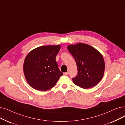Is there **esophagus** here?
Here are the masks:
<instances>
[{"label":"esophagus","instance_id":"obj_1","mask_svg":"<svg viewBox=\"0 0 125 125\" xmlns=\"http://www.w3.org/2000/svg\"><path fill=\"white\" fill-rule=\"evenodd\" d=\"M68 72H65V73H63V74H64V75H68Z\"/></svg>","mask_w":125,"mask_h":125}]
</instances>
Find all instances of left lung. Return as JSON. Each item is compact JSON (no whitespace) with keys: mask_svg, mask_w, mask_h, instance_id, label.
Masks as SVG:
<instances>
[{"mask_svg":"<svg viewBox=\"0 0 125 125\" xmlns=\"http://www.w3.org/2000/svg\"><path fill=\"white\" fill-rule=\"evenodd\" d=\"M68 51L74 58L78 74L72 79L73 83L84 89L98 84L105 72V62L102 54L91 46L83 43L69 45Z\"/></svg>","mask_w":125,"mask_h":125,"instance_id":"8db88e82","label":"left lung"}]
</instances>
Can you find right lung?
<instances>
[{
  "label": "right lung",
  "mask_w": 125,
  "mask_h": 125,
  "mask_svg": "<svg viewBox=\"0 0 125 125\" xmlns=\"http://www.w3.org/2000/svg\"><path fill=\"white\" fill-rule=\"evenodd\" d=\"M60 45L41 46L26 56L23 72L27 82L34 89L46 91L52 88L63 75L56 61Z\"/></svg>",
  "instance_id": "add662e5"
}]
</instances>
